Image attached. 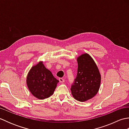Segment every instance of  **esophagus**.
Masks as SVG:
<instances>
[{
	"label": "esophagus",
	"mask_w": 129,
	"mask_h": 129,
	"mask_svg": "<svg viewBox=\"0 0 129 129\" xmlns=\"http://www.w3.org/2000/svg\"><path fill=\"white\" fill-rule=\"evenodd\" d=\"M59 80L60 81V83H64V82L65 81V79L64 78H60L59 79Z\"/></svg>",
	"instance_id": "34e87169"
}]
</instances>
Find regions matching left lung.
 <instances>
[{"label": "left lung", "mask_w": 129, "mask_h": 129, "mask_svg": "<svg viewBox=\"0 0 129 129\" xmlns=\"http://www.w3.org/2000/svg\"><path fill=\"white\" fill-rule=\"evenodd\" d=\"M78 73L71 91L74 98L84 102L94 97L99 91L101 75L94 60L87 53L77 57Z\"/></svg>", "instance_id": "left-lung-1"}]
</instances>
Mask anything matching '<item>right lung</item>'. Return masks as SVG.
Returning a JSON list of instances; mask_svg holds the SVG:
<instances>
[{
	"label": "right lung",
	"mask_w": 129,
	"mask_h": 129,
	"mask_svg": "<svg viewBox=\"0 0 129 129\" xmlns=\"http://www.w3.org/2000/svg\"><path fill=\"white\" fill-rule=\"evenodd\" d=\"M43 62L40 61L31 67L26 80L30 92L40 100L48 98L53 95L59 82Z\"/></svg>",
	"instance_id": "add662e5"
}]
</instances>
